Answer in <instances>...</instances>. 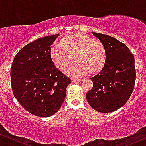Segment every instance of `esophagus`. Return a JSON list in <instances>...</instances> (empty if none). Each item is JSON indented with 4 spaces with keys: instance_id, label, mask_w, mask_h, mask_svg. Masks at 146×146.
<instances>
[{
    "instance_id": "obj_1",
    "label": "esophagus",
    "mask_w": 146,
    "mask_h": 146,
    "mask_svg": "<svg viewBox=\"0 0 146 146\" xmlns=\"http://www.w3.org/2000/svg\"><path fill=\"white\" fill-rule=\"evenodd\" d=\"M71 80L73 82H80L81 81V79H78V78H72Z\"/></svg>"
}]
</instances>
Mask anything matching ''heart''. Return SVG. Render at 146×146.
<instances>
[{"label": "heart", "mask_w": 146, "mask_h": 146, "mask_svg": "<svg viewBox=\"0 0 146 146\" xmlns=\"http://www.w3.org/2000/svg\"><path fill=\"white\" fill-rule=\"evenodd\" d=\"M51 58L54 65L63 70L75 56L76 61L67 66L64 72L68 76H81L90 70L96 73L104 66L107 58L104 45L98 40L78 32L67 35L52 45Z\"/></svg>", "instance_id": "obj_1"}]
</instances>
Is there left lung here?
<instances>
[{
  "instance_id": "obj_1",
  "label": "left lung",
  "mask_w": 146,
  "mask_h": 146,
  "mask_svg": "<svg viewBox=\"0 0 146 146\" xmlns=\"http://www.w3.org/2000/svg\"><path fill=\"white\" fill-rule=\"evenodd\" d=\"M106 50L105 64L98 75L91 78L93 87L86 93L90 105L96 111L109 113L126 104L136 80L134 57L129 48L115 38L92 32Z\"/></svg>"
}]
</instances>
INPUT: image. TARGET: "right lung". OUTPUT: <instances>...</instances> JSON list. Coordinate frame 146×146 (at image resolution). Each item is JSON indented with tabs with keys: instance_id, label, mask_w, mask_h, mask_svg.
<instances>
[{
	"instance_id": "1",
	"label": "right lung",
	"mask_w": 146,
	"mask_h": 146,
	"mask_svg": "<svg viewBox=\"0 0 146 146\" xmlns=\"http://www.w3.org/2000/svg\"><path fill=\"white\" fill-rule=\"evenodd\" d=\"M58 34L40 38L20 50L10 72L13 95L28 112L48 117L59 110L71 82L55 66L51 44Z\"/></svg>"
}]
</instances>
